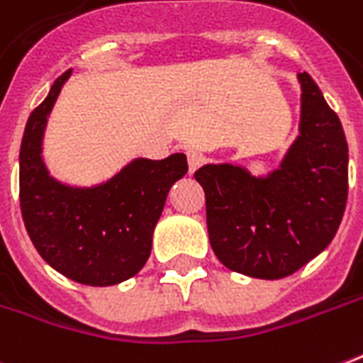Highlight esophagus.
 Wrapping results in <instances>:
<instances>
[{
  "label": "esophagus",
  "instance_id": "esophagus-1",
  "mask_svg": "<svg viewBox=\"0 0 363 363\" xmlns=\"http://www.w3.org/2000/svg\"><path fill=\"white\" fill-rule=\"evenodd\" d=\"M186 157H189L190 173H194V171L199 169L200 164H202V161H204V157H202V153H199V151H194V149H190V151H186Z\"/></svg>",
  "mask_w": 363,
  "mask_h": 363
}]
</instances>
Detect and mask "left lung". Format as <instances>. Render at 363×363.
<instances>
[{
	"mask_svg": "<svg viewBox=\"0 0 363 363\" xmlns=\"http://www.w3.org/2000/svg\"><path fill=\"white\" fill-rule=\"evenodd\" d=\"M301 84L298 135L275 169L252 174L234 163L194 173L206 194L210 245L228 269L283 279L323 253L346 210L348 143L338 116L311 76Z\"/></svg>",
	"mask_w": 363,
	"mask_h": 363,
	"instance_id": "1",
	"label": "left lung"
}]
</instances>
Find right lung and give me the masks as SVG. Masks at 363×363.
<instances>
[{"label": "right lung", "instance_id": "right-lung-1", "mask_svg": "<svg viewBox=\"0 0 363 363\" xmlns=\"http://www.w3.org/2000/svg\"><path fill=\"white\" fill-rule=\"evenodd\" d=\"M68 70L25 125L19 151V200L27 234L60 275L90 287H110L143 269L167 194L189 171L186 155L153 161L135 157L110 179L76 186L52 177L43 157L50 111Z\"/></svg>", "mask_w": 363, "mask_h": 363}]
</instances>
